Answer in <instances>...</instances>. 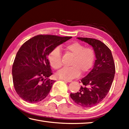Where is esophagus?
<instances>
[{"mask_svg": "<svg viewBox=\"0 0 129 129\" xmlns=\"http://www.w3.org/2000/svg\"><path fill=\"white\" fill-rule=\"evenodd\" d=\"M64 81H66V82H71L72 81V80H64Z\"/></svg>", "mask_w": 129, "mask_h": 129, "instance_id": "1", "label": "esophagus"}]
</instances>
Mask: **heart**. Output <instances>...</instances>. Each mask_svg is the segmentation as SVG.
Wrapping results in <instances>:
<instances>
[{"instance_id": "obj_1", "label": "heart", "mask_w": 129, "mask_h": 129, "mask_svg": "<svg viewBox=\"0 0 129 129\" xmlns=\"http://www.w3.org/2000/svg\"><path fill=\"white\" fill-rule=\"evenodd\" d=\"M65 49L68 53L73 56L71 65L72 67L65 68L57 73V77L61 79L69 80L78 77L81 71L88 72L94 64L95 51L93 48L85 47L84 45L78 41L69 43L65 45ZM50 65L54 69L58 70L62 67L61 53L58 48H55L48 56Z\"/></svg>"}]
</instances>
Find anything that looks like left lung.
Returning a JSON list of instances; mask_svg holds the SVG:
<instances>
[{
  "instance_id": "1",
  "label": "left lung",
  "mask_w": 129,
  "mask_h": 129,
  "mask_svg": "<svg viewBox=\"0 0 129 129\" xmlns=\"http://www.w3.org/2000/svg\"><path fill=\"white\" fill-rule=\"evenodd\" d=\"M77 38L93 47L96 60L93 69L81 80L83 86L77 93L70 95L78 105L90 108L101 102L109 93L115 75V64L110 49L102 41L91 38Z\"/></svg>"
}]
</instances>
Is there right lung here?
Returning <instances> with one entry per match:
<instances>
[{
    "label": "right lung",
    "mask_w": 129,
    "mask_h": 129,
    "mask_svg": "<svg viewBox=\"0 0 129 129\" xmlns=\"http://www.w3.org/2000/svg\"><path fill=\"white\" fill-rule=\"evenodd\" d=\"M71 36L39 35L21 45L12 65L14 88L21 99L36 103L48 95L54 80L48 56L53 49Z\"/></svg>",
    "instance_id": "1"
}]
</instances>
